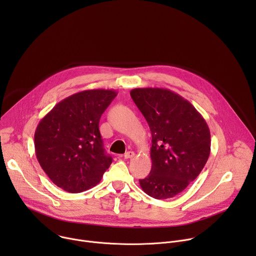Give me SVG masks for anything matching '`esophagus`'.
Returning <instances> with one entry per match:
<instances>
[{
	"mask_svg": "<svg viewBox=\"0 0 256 256\" xmlns=\"http://www.w3.org/2000/svg\"><path fill=\"white\" fill-rule=\"evenodd\" d=\"M124 159H132V158H134V152H132V151H130V152H126V154H124Z\"/></svg>",
	"mask_w": 256,
	"mask_h": 256,
	"instance_id": "34e87169",
	"label": "esophagus"
}]
</instances>
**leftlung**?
Returning <instances> with one entry per match:
<instances>
[{
    "label": "left lung",
    "instance_id": "left-lung-1",
    "mask_svg": "<svg viewBox=\"0 0 256 256\" xmlns=\"http://www.w3.org/2000/svg\"><path fill=\"white\" fill-rule=\"evenodd\" d=\"M130 96L152 134V169L140 186L154 198H173L198 176L208 159V124L188 100L169 89L136 88Z\"/></svg>",
    "mask_w": 256,
    "mask_h": 256
}]
</instances>
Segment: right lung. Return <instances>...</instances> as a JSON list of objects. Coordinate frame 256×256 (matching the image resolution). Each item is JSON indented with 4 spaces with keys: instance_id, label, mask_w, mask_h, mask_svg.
<instances>
[{
    "instance_id": "right-lung-1",
    "label": "right lung",
    "mask_w": 256,
    "mask_h": 256,
    "mask_svg": "<svg viewBox=\"0 0 256 256\" xmlns=\"http://www.w3.org/2000/svg\"><path fill=\"white\" fill-rule=\"evenodd\" d=\"M116 95L104 89L78 92L60 101L40 122L34 134L36 158L56 186L70 194L85 192L110 166L99 120Z\"/></svg>"
}]
</instances>
